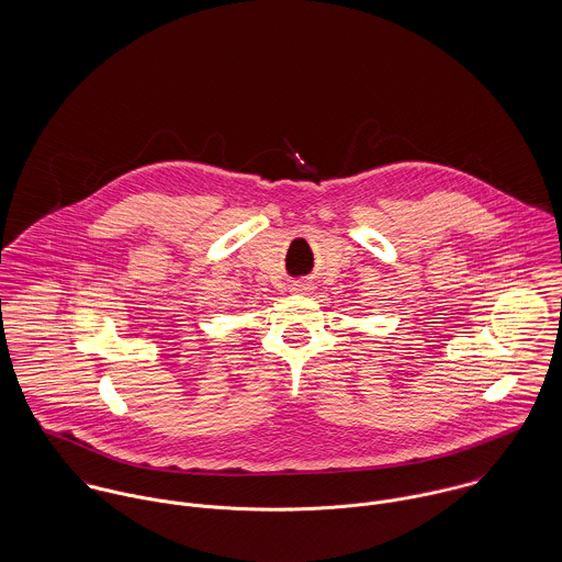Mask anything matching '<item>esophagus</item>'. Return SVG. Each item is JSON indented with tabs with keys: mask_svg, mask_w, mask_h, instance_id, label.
<instances>
[{
	"mask_svg": "<svg viewBox=\"0 0 562 562\" xmlns=\"http://www.w3.org/2000/svg\"><path fill=\"white\" fill-rule=\"evenodd\" d=\"M293 291H297V293H304V291H306V286H304V284H295V286H293Z\"/></svg>",
	"mask_w": 562,
	"mask_h": 562,
	"instance_id": "1",
	"label": "esophagus"
}]
</instances>
